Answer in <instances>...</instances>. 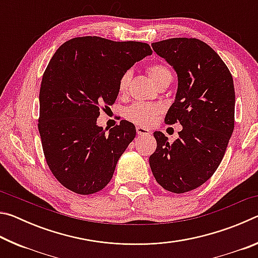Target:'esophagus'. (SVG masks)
Here are the masks:
<instances>
[{"label":"esophagus","mask_w":258,"mask_h":258,"mask_svg":"<svg viewBox=\"0 0 258 258\" xmlns=\"http://www.w3.org/2000/svg\"><path fill=\"white\" fill-rule=\"evenodd\" d=\"M137 133H138V135H148L151 132H150V130L143 127V126H137Z\"/></svg>","instance_id":"34e87169"}]
</instances>
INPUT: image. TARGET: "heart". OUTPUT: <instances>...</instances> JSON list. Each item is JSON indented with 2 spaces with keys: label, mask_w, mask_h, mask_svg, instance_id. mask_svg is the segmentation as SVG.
<instances>
[{
  "label": "heart",
  "mask_w": 258,
  "mask_h": 258,
  "mask_svg": "<svg viewBox=\"0 0 258 258\" xmlns=\"http://www.w3.org/2000/svg\"><path fill=\"white\" fill-rule=\"evenodd\" d=\"M148 75L151 78V81L155 83L156 86H159L165 82L172 81V73L167 66L164 63H154L147 69ZM131 77L132 74L131 72H125L120 76L118 81V91L124 94L127 92ZM161 109L157 104L150 103H135L133 106L128 107L125 111V117L134 124L148 126L154 123V120L159 115Z\"/></svg>",
  "instance_id": "obj_1"
}]
</instances>
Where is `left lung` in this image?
<instances>
[{"label":"left lung","mask_w":258,"mask_h":258,"mask_svg":"<svg viewBox=\"0 0 258 258\" xmlns=\"http://www.w3.org/2000/svg\"><path fill=\"white\" fill-rule=\"evenodd\" d=\"M177 75V91L165 121L182 131L169 143L154 133L156 151L149 164L156 181L174 194L197 189L221 164L234 128V85L226 64L197 38H169L151 44Z\"/></svg>","instance_id":"left-lung-1"}]
</instances>
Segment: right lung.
Wrapping results in <instances>:
<instances>
[{
    "label": "right lung",
    "mask_w": 258,
    "mask_h": 258,
    "mask_svg": "<svg viewBox=\"0 0 258 258\" xmlns=\"http://www.w3.org/2000/svg\"><path fill=\"white\" fill-rule=\"evenodd\" d=\"M151 54L147 43L98 36L73 38L55 51L42 78L38 131L46 163L64 187L91 195L110 182L137 130L121 120L107 133L97 124L100 107L115 103L120 76Z\"/></svg>",
    "instance_id": "right-lung-1"
}]
</instances>
